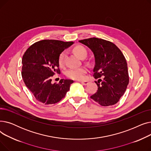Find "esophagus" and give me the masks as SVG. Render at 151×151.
Segmentation results:
<instances>
[{
    "label": "esophagus",
    "instance_id": "obj_1",
    "mask_svg": "<svg viewBox=\"0 0 151 151\" xmlns=\"http://www.w3.org/2000/svg\"><path fill=\"white\" fill-rule=\"evenodd\" d=\"M80 83L83 84V85H88L89 83V81H80Z\"/></svg>",
    "mask_w": 151,
    "mask_h": 151
}]
</instances>
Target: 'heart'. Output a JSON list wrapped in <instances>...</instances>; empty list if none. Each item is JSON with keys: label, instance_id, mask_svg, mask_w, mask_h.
Segmentation results:
<instances>
[{"label": "heart", "instance_id": "heart-1", "mask_svg": "<svg viewBox=\"0 0 151 151\" xmlns=\"http://www.w3.org/2000/svg\"><path fill=\"white\" fill-rule=\"evenodd\" d=\"M74 53L80 59H84L87 56V50L84 47L78 45L73 48ZM67 56V52L62 51L59 55L58 62L60 66H62L64 63L65 59ZM87 72V69L86 67H82L77 68H70L67 70L65 72V75L67 77L73 79V80H82L85 76V74Z\"/></svg>", "mask_w": 151, "mask_h": 151}]
</instances>
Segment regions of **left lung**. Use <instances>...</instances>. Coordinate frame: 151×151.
Masks as SVG:
<instances>
[{"instance_id":"left-lung-1","label":"left lung","mask_w":151,"mask_h":151,"mask_svg":"<svg viewBox=\"0 0 151 151\" xmlns=\"http://www.w3.org/2000/svg\"><path fill=\"white\" fill-rule=\"evenodd\" d=\"M79 42L88 46L94 55L93 77L99 79L98 90L91 98L101 106L113 105L125 93L129 84L127 63L121 51L113 43L98 38ZM101 77L103 79H99Z\"/></svg>"}]
</instances>
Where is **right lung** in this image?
<instances>
[{
  "mask_svg": "<svg viewBox=\"0 0 151 151\" xmlns=\"http://www.w3.org/2000/svg\"><path fill=\"white\" fill-rule=\"evenodd\" d=\"M74 43L43 40L31 45L23 55L22 77L35 99L45 105L55 104L64 98L73 81L62 79L52 84L51 76L60 73L59 55Z\"/></svg>",
  "mask_w": 151,
  "mask_h": 151,
  "instance_id": "add662e5",
  "label": "right lung"
}]
</instances>
